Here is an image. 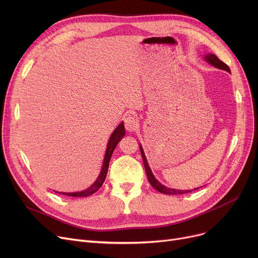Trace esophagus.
Here are the masks:
<instances>
[{"label":"esophagus","instance_id":"34e87169","mask_svg":"<svg viewBox=\"0 0 258 258\" xmlns=\"http://www.w3.org/2000/svg\"><path fill=\"white\" fill-rule=\"evenodd\" d=\"M124 126L127 132H134L139 128V121L135 116L127 115L124 117Z\"/></svg>","mask_w":258,"mask_h":258}]
</instances>
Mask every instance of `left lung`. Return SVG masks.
<instances>
[{"instance_id":"left-lung-1","label":"left lung","mask_w":258,"mask_h":258,"mask_svg":"<svg viewBox=\"0 0 258 258\" xmlns=\"http://www.w3.org/2000/svg\"><path fill=\"white\" fill-rule=\"evenodd\" d=\"M204 58H205V60H206L208 63L212 64V66L215 67V68H218V69L225 70V71H227V72H229V73H231V72H230L229 67H228L225 62H223L222 60H220V59L218 58V56L214 55V54H212V53H211V54H206ZM140 152H141V156H142V159H143V163H144V167H145V171H146V175H147L148 182H150L151 185H152L155 189H157V190H158L159 192H162V194H164V195H183V194H188V192H191V191H192V190H179V189H172V188H168V187H165L164 185H162V184L155 178V175L153 174V172H152V170H151V167H150V165H148V163H147V160H146V157H145V155H144L143 148H142L141 145H140ZM196 189H198V188H196ZM196 189H195V190H196Z\"/></svg>"}]
</instances>
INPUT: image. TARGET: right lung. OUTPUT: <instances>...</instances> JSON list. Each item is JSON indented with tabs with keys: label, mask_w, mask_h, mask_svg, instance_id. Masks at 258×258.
Listing matches in <instances>:
<instances>
[{
	"label": "right lung",
	"mask_w": 258,
	"mask_h": 258,
	"mask_svg": "<svg viewBox=\"0 0 258 258\" xmlns=\"http://www.w3.org/2000/svg\"><path fill=\"white\" fill-rule=\"evenodd\" d=\"M125 135V130H124V124L123 122L120 123L116 130L113 132V134L111 135L110 140H108L107 146H106V152H105V156H104V160H103V164H102V168L100 171L99 177L97 178V180L94 182V184H92L88 189L84 191H78V192H58L60 195H64L68 197H75V198H85V197H89L93 194L96 192L98 189L102 186L105 177H106V173H107V169H108V164H110V160L112 157V154L115 150V147L117 146V144L119 143V141L124 137Z\"/></svg>",
	"instance_id": "1"
}]
</instances>
